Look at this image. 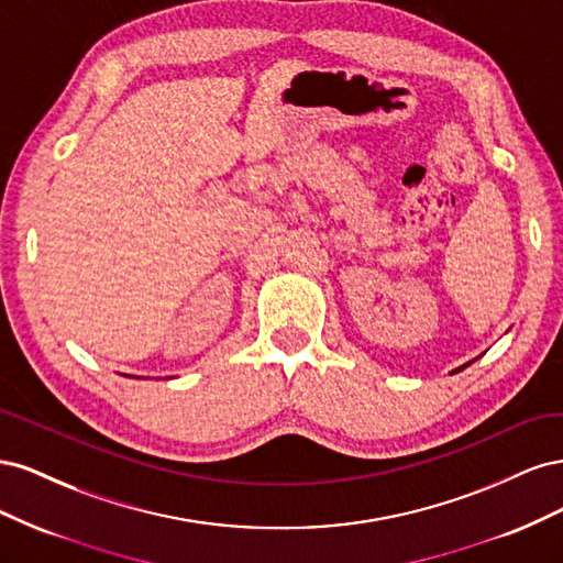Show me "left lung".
I'll return each mask as SVG.
<instances>
[{"instance_id": "left-lung-1", "label": "left lung", "mask_w": 563, "mask_h": 563, "mask_svg": "<svg viewBox=\"0 0 563 563\" xmlns=\"http://www.w3.org/2000/svg\"><path fill=\"white\" fill-rule=\"evenodd\" d=\"M470 364H472V362H467V364H463V366H460V368H455L453 373H457V371H463V368H465V366H470Z\"/></svg>"}]
</instances>
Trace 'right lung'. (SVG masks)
<instances>
[{
    "mask_svg": "<svg viewBox=\"0 0 563 563\" xmlns=\"http://www.w3.org/2000/svg\"><path fill=\"white\" fill-rule=\"evenodd\" d=\"M129 378H133V376H129Z\"/></svg>",
    "mask_w": 563,
    "mask_h": 563,
    "instance_id": "right-lung-1",
    "label": "right lung"
}]
</instances>
